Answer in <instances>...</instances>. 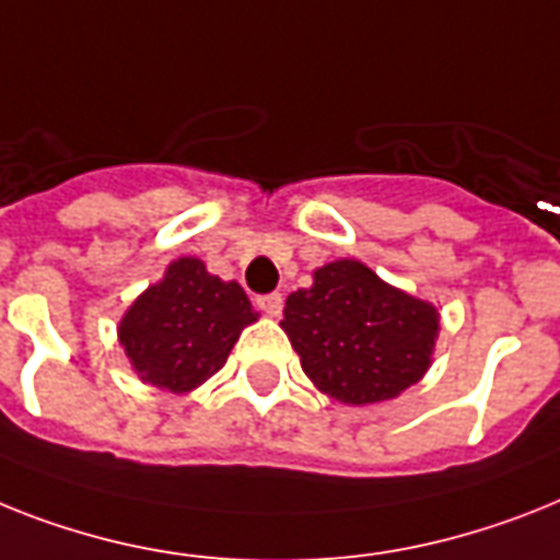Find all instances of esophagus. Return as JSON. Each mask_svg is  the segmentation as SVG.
Instances as JSON below:
<instances>
[{
    "label": "esophagus",
    "mask_w": 560,
    "mask_h": 560,
    "mask_svg": "<svg viewBox=\"0 0 560 560\" xmlns=\"http://www.w3.org/2000/svg\"><path fill=\"white\" fill-rule=\"evenodd\" d=\"M254 303H257V308H260L262 314H269V317H277L280 308H283V298H280L277 291H271V294H260Z\"/></svg>",
    "instance_id": "obj_1"
}]
</instances>
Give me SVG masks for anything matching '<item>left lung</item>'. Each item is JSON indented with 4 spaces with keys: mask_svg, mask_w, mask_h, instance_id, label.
<instances>
[{
    "mask_svg": "<svg viewBox=\"0 0 560 560\" xmlns=\"http://www.w3.org/2000/svg\"><path fill=\"white\" fill-rule=\"evenodd\" d=\"M280 326L317 389L366 406L392 400L427 374L441 317L363 262L335 260L314 271L308 289L291 291Z\"/></svg>",
    "mask_w": 560,
    "mask_h": 560,
    "instance_id": "8db88e82",
    "label": "left lung"
}]
</instances>
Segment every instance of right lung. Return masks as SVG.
<instances>
[{"label":"right lung","instance_id":"right-lung-1","mask_svg":"<svg viewBox=\"0 0 560 560\" xmlns=\"http://www.w3.org/2000/svg\"><path fill=\"white\" fill-rule=\"evenodd\" d=\"M254 320L257 312L240 283L208 275L197 257H179L125 312L119 343L142 381L183 395L223 369Z\"/></svg>","mask_w":560,"mask_h":560}]
</instances>
